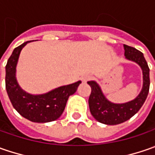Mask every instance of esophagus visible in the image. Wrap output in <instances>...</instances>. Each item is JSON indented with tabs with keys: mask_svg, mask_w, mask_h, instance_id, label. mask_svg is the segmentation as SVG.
Returning <instances> with one entry per match:
<instances>
[{
	"mask_svg": "<svg viewBox=\"0 0 155 155\" xmlns=\"http://www.w3.org/2000/svg\"><path fill=\"white\" fill-rule=\"evenodd\" d=\"M91 76H90V75H85V76H84L83 78H82V81L83 82H87V81L91 80Z\"/></svg>",
	"mask_w": 155,
	"mask_h": 155,
	"instance_id": "34e87169",
	"label": "esophagus"
}]
</instances>
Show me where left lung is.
Segmentation results:
<instances>
[{"label":"left lung","instance_id":"1","mask_svg":"<svg viewBox=\"0 0 155 155\" xmlns=\"http://www.w3.org/2000/svg\"><path fill=\"white\" fill-rule=\"evenodd\" d=\"M125 57L129 60L136 62L142 69L143 72V88L136 98L126 104H115L105 98L101 89L94 81L87 82L91 88V93L89 97V106L94 118L104 124L116 125L128 121L134 116L146 101L149 91V67L147 65L143 53L134 47L123 45Z\"/></svg>","mask_w":155,"mask_h":155}]
</instances>
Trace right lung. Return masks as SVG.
<instances>
[{"instance_id": "right-lung-1", "label": "right lung", "mask_w": 155, "mask_h": 155, "mask_svg": "<svg viewBox=\"0 0 155 155\" xmlns=\"http://www.w3.org/2000/svg\"><path fill=\"white\" fill-rule=\"evenodd\" d=\"M27 41L15 48L6 65V90L15 110L23 117L33 122H49L62 115L69 97L74 94L81 82L61 86L50 92L33 96L22 91L15 78V69L21 49Z\"/></svg>"}]
</instances>
